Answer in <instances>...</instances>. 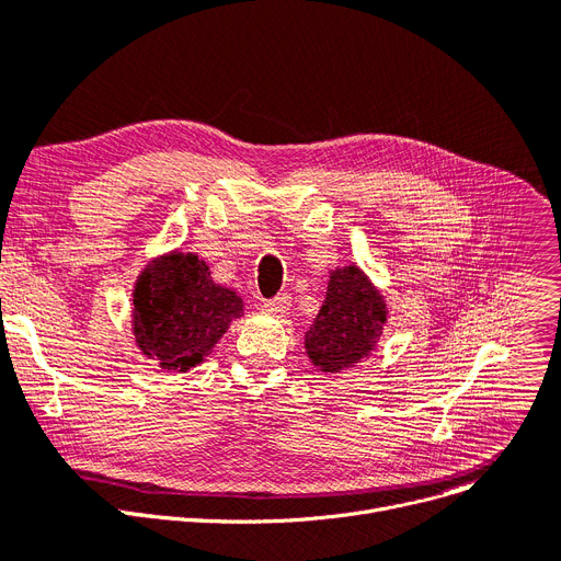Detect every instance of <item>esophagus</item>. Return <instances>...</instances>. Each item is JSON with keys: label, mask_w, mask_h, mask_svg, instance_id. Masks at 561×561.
Returning a JSON list of instances; mask_svg holds the SVG:
<instances>
[{"label": "esophagus", "mask_w": 561, "mask_h": 561, "mask_svg": "<svg viewBox=\"0 0 561 561\" xmlns=\"http://www.w3.org/2000/svg\"><path fill=\"white\" fill-rule=\"evenodd\" d=\"M263 307L268 309L271 313H275V316H284V313L288 311V307H290V296H288V293H279L277 298H273V300H265V302H263Z\"/></svg>", "instance_id": "1"}]
</instances>
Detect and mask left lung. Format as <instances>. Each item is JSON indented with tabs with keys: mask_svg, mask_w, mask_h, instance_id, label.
I'll list each match as a JSON object with an SVG mask.
<instances>
[{
	"mask_svg": "<svg viewBox=\"0 0 561 561\" xmlns=\"http://www.w3.org/2000/svg\"><path fill=\"white\" fill-rule=\"evenodd\" d=\"M385 322V296L357 265H343L330 273L325 302L305 334L307 355L316 368L341 373L370 355Z\"/></svg>",
	"mask_w": 561,
	"mask_h": 561,
	"instance_id": "left-lung-1",
	"label": "left lung"
}]
</instances>
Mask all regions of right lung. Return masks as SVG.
Masks as SVG:
<instances>
[{
	"label": "right lung",
	"instance_id": "add662e5",
	"mask_svg": "<svg viewBox=\"0 0 561 561\" xmlns=\"http://www.w3.org/2000/svg\"><path fill=\"white\" fill-rule=\"evenodd\" d=\"M243 300L211 279L197 254L170 252L140 273L134 290V336L147 359L188 370L211 355Z\"/></svg>",
	"mask_w": 561,
	"mask_h": 561
}]
</instances>
